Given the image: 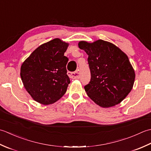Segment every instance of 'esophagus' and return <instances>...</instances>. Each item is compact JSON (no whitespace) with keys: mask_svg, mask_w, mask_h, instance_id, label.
Wrapping results in <instances>:
<instances>
[{"mask_svg":"<svg viewBox=\"0 0 151 151\" xmlns=\"http://www.w3.org/2000/svg\"><path fill=\"white\" fill-rule=\"evenodd\" d=\"M68 75L69 76L70 78L72 79H79L80 78V72L79 70H76L74 72H68Z\"/></svg>","mask_w":151,"mask_h":151,"instance_id":"esophagus-1","label":"esophagus"}]
</instances>
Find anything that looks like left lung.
Listing matches in <instances>:
<instances>
[{"instance_id":"8db88e82","label":"left lung","mask_w":151,"mask_h":151,"mask_svg":"<svg viewBox=\"0 0 151 151\" xmlns=\"http://www.w3.org/2000/svg\"><path fill=\"white\" fill-rule=\"evenodd\" d=\"M78 46L88 55L91 79L85 86L88 97L101 107L121 103L130 93L136 78L127 54L103 40L92 43L80 41Z\"/></svg>"}]
</instances>
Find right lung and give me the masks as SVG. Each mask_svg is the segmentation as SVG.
Listing matches in <instances>:
<instances>
[{
  "label": "right lung",
  "mask_w": 151,
  "mask_h": 151,
  "mask_svg": "<svg viewBox=\"0 0 151 151\" xmlns=\"http://www.w3.org/2000/svg\"><path fill=\"white\" fill-rule=\"evenodd\" d=\"M69 44L55 38L37 47L21 64L20 76L24 88L34 100L50 105L65 94L70 83L66 74Z\"/></svg>",
  "instance_id": "right-lung-1"
}]
</instances>
